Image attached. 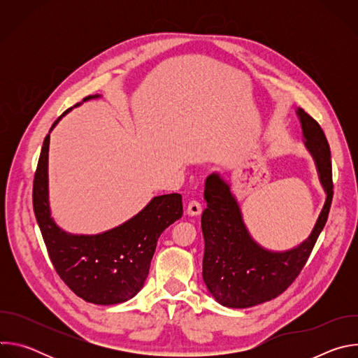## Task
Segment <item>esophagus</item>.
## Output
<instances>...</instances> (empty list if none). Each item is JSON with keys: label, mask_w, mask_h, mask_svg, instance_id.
Here are the masks:
<instances>
[{"label": "esophagus", "mask_w": 358, "mask_h": 358, "mask_svg": "<svg viewBox=\"0 0 358 358\" xmlns=\"http://www.w3.org/2000/svg\"><path fill=\"white\" fill-rule=\"evenodd\" d=\"M201 211H202V207H201V202H199V201L191 199V201L188 202V206H187V214H188L189 217H196V215L201 214Z\"/></svg>", "instance_id": "1"}]
</instances>
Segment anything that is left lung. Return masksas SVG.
I'll return each mask as SVG.
<instances>
[{
  "label": "left lung",
  "instance_id": "left-lung-1",
  "mask_svg": "<svg viewBox=\"0 0 358 358\" xmlns=\"http://www.w3.org/2000/svg\"><path fill=\"white\" fill-rule=\"evenodd\" d=\"M304 145L315 159L320 182L327 194L316 225L300 245L285 252H272L258 245L249 235L239 203L220 174H211L203 198L207 208L201 217L206 248L202 278L210 293L227 308L245 309L282 294L308 262L323 231L331 199L333 177L330 145L320 124L303 109H297Z\"/></svg>",
  "mask_w": 358,
  "mask_h": 358
}]
</instances>
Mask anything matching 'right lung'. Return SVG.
Here are the masks:
<instances>
[{
	"instance_id": "right-lung-1",
	"label": "right lung",
	"mask_w": 358,
	"mask_h": 358,
	"mask_svg": "<svg viewBox=\"0 0 358 358\" xmlns=\"http://www.w3.org/2000/svg\"><path fill=\"white\" fill-rule=\"evenodd\" d=\"M94 97L99 94L87 96L83 101ZM69 110L72 108L62 116ZM49 133L43 140L34 177L32 203L50 262L68 287L83 300L94 304L123 303L134 297L143 287L160 235L182 215V198L180 194L155 196L137 215L106 232L97 235L68 234L50 217L48 199Z\"/></svg>"
}]
</instances>
